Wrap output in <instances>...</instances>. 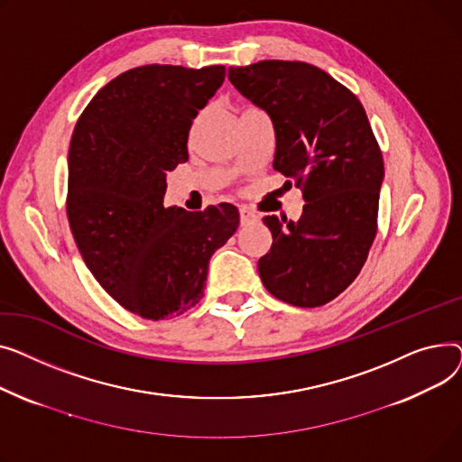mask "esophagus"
<instances>
[{"instance_id":"34e87169","label":"esophagus","mask_w":462,"mask_h":462,"mask_svg":"<svg viewBox=\"0 0 462 462\" xmlns=\"http://www.w3.org/2000/svg\"><path fill=\"white\" fill-rule=\"evenodd\" d=\"M259 220V216L250 208H240V226H250Z\"/></svg>"}]
</instances>
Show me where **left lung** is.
<instances>
[{
    "label": "left lung",
    "instance_id": "left-lung-1",
    "mask_svg": "<svg viewBox=\"0 0 462 462\" xmlns=\"http://www.w3.org/2000/svg\"><path fill=\"white\" fill-rule=\"evenodd\" d=\"M231 84L273 119L274 170L302 189L298 222L264 216L266 291L296 308L328 304L356 280L376 235L384 160L356 95L302 61L229 69Z\"/></svg>",
    "mask_w": 462,
    "mask_h": 462
}]
</instances>
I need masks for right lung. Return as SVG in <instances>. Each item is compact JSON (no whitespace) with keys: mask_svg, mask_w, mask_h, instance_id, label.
Returning <instances> with one entry per match:
<instances>
[{"mask_svg":"<svg viewBox=\"0 0 462 462\" xmlns=\"http://www.w3.org/2000/svg\"><path fill=\"white\" fill-rule=\"evenodd\" d=\"M226 67L143 65L106 84L69 147L67 216L102 289L151 320L194 308L212 254L238 227L231 203L164 207L166 173L188 160V132L220 89Z\"/></svg>","mask_w":462,"mask_h":462,"instance_id":"right-lung-1","label":"right lung"}]
</instances>
